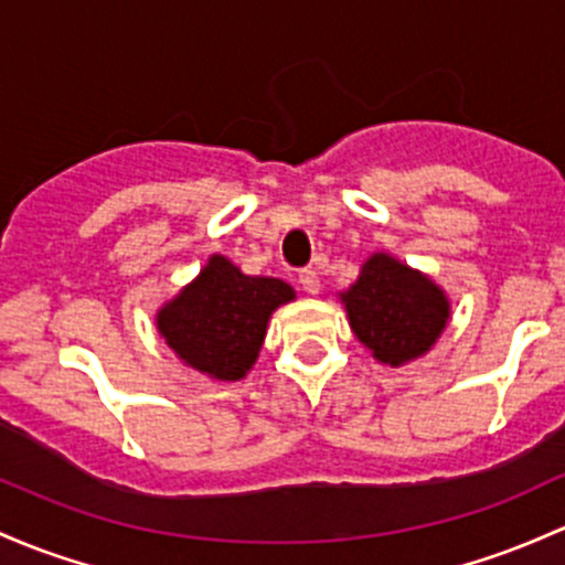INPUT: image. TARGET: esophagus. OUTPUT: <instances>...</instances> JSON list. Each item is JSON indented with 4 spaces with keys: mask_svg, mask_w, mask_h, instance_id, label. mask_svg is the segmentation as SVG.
<instances>
[{
    "mask_svg": "<svg viewBox=\"0 0 565 565\" xmlns=\"http://www.w3.org/2000/svg\"><path fill=\"white\" fill-rule=\"evenodd\" d=\"M297 281H300L302 292H308V295H319L321 292V281H319V273H316V270H300Z\"/></svg>",
    "mask_w": 565,
    "mask_h": 565,
    "instance_id": "esophagus-1",
    "label": "esophagus"
}]
</instances>
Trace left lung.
I'll list each match as a JSON object with an SVG mask.
<instances>
[{"label":"left lung","instance_id":"8db88e82","mask_svg":"<svg viewBox=\"0 0 565 565\" xmlns=\"http://www.w3.org/2000/svg\"><path fill=\"white\" fill-rule=\"evenodd\" d=\"M338 297L359 343L388 367L426 356L450 321L445 289L388 252L370 254Z\"/></svg>","mask_w":565,"mask_h":565}]
</instances>
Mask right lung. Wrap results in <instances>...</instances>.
Masks as SVG:
<instances>
[{
  "mask_svg": "<svg viewBox=\"0 0 565 565\" xmlns=\"http://www.w3.org/2000/svg\"><path fill=\"white\" fill-rule=\"evenodd\" d=\"M295 289L273 276H246L225 254H212L201 273L154 313V327L184 367L235 383L254 367L276 308Z\"/></svg>",
  "mask_w": 565,
  "mask_h": 565,
  "instance_id": "add662e5",
  "label": "right lung"
}]
</instances>
